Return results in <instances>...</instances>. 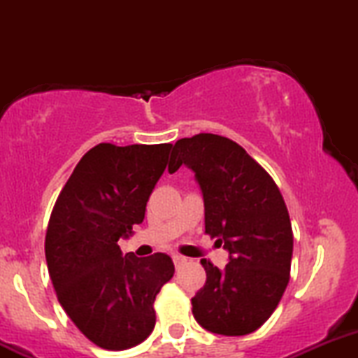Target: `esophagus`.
<instances>
[{"instance_id":"34e87169","label":"esophagus","mask_w":358,"mask_h":358,"mask_svg":"<svg viewBox=\"0 0 358 358\" xmlns=\"http://www.w3.org/2000/svg\"><path fill=\"white\" fill-rule=\"evenodd\" d=\"M173 262H175L176 266H180L182 263L187 262V258H185V256H182V255H173Z\"/></svg>"}]
</instances>
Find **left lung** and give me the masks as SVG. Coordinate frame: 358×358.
<instances>
[{"label":"left lung","instance_id":"left-lung-1","mask_svg":"<svg viewBox=\"0 0 358 358\" xmlns=\"http://www.w3.org/2000/svg\"><path fill=\"white\" fill-rule=\"evenodd\" d=\"M196 175L204 199L206 234L229 251L223 270L201 259L206 284L192 313L206 331L244 336L262 327L289 282L292 229L272 176L239 143L213 133L182 138L171 152Z\"/></svg>","mask_w":358,"mask_h":358}]
</instances>
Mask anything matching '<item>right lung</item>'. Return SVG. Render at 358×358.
Returning a JSON list of instances; mask_svg holds the SVG:
<instances>
[{
	"mask_svg": "<svg viewBox=\"0 0 358 358\" xmlns=\"http://www.w3.org/2000/svg\"><path fill=\"white\" fill-rule=\"evenodd\" d=\"M171 143H99L59 194L45 239L50 279L69 319L103 350H128L156 326L154 301L175 273L164 252L122 255L117 241L145 218Z\"/></svg>",
	"mask_w": 358,
	"mask_h": 358,
	"instance_id": "right-lung-1",
	"label": "right lung"
}]
</instances>
